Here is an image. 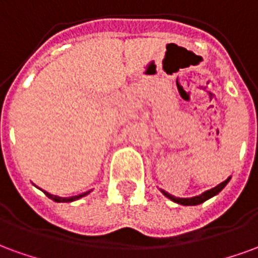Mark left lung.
Wrapping results in <instances>:
<instances>
[{
  "label": "left lung",
  "instance_id": "1",
  "mask_svg": "<svg viewBox=\"0 0 258 258\" xmlns=\"http://www.w3.org/2000/svg\"><path fill=\"white\" fill-rule=\"evenodd\" d=\"M229 179H231V177H228L224 182H221V184H218L217 186H214V188H211V189L206 190V192H203L202 195H199V196H194V198H175V196H173V195H170L168 192H166V190H162V194L166 196V198H168L170 200H173V202H175V203H178V205H182V206H196V205H200V203H203V202H206V200H209L210 198H213V196H216V195H218V192H221L224 188H225V185L229 182Z\"/></svg>",
  "mask_w": 258,
  "mask_h": 258
}]
</instances>
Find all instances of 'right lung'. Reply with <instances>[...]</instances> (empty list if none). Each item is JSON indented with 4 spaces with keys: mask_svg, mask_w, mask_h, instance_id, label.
Wrapping results in <instances>:
<instances>
[{
    "mask_svg": "<svg viewBox=\"0 0 258 258\" xmlns=\"http://www.w3.org/2000/svg\"><path fill=\"white\" fill-rule=\"evenodd\" d=\"M42 192L47 195L49 199H52L53 202H58V203H60V202H74V200L80 199V198H83V196H87V195L90 194L91 190H88V192H84V194H81V195H77V196H72V198H60V196H56V195L48 194L47 190H42Z\"/></svg>",
    "mask_w": 258,
    "mask_h": 258,
    "instance_id": "add662e5",
    "label": "right lung"
}]
</instances>
